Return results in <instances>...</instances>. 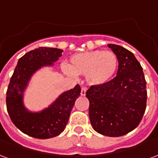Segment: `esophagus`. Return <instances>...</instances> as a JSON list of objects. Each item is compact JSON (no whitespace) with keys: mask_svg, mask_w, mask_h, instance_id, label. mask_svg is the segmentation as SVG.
<instances>
[{"mask_svg":"<svg viewBox=\"0 0 158 158\" xmlns=\"http://www.w3.org/2000/svg\"><path fill=\"white\" fill-rule=\"evenodd\" d=\"M86 90H87V88H86V87H82V88H81V92H80V95H81V96H85Z\"/></svg>","mask_w":158,"mask_h":158,"instance_id":"obj_1","label":"esophagus"}]
</instances>
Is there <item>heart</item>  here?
Returning a JSON list of instances; mask_svg holds the SVG:
<instances>
[{"instance_id": "b5f03b06", "label": "heart", "mask_w": 158, "mask_h": 158, "mask_svg": "<svg viewBox=\"0 0 158 158\" xmlns=\"http://www.w3.org/2000/svg\"><path fill=\"white\" fill-rule=\"evenodd\" d=\"M118 69V57L113 52L95 50L71 56L65 69L71 75H85L88 84L102 85L113 78Z\"/></svg>"}]
</instances>
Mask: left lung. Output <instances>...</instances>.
Instances as JSON below:
<instances>
[{"instance_id": "obj_1", "label": "left lung", "mask_w": 158, "mask_h": 158, "mask_svg": "<svg viewBox=\"0 0 158 158\" xmlns=\"http://www.w3.org/2000/svg\"><path fill=\"white\" fill-rule=\"evenodd\" d=\"M118 61L117 76L86 91L93 129L103 135H124L139 125L146 107V82L135 55L123 46L108 44Z\"/></svg>"}]
</instances>
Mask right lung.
<instances>
[{
  "instance_id": "obj_1",
  "label": "right lung",
  "mask_w": 158,
  "mask_h": 158,
  "mask_svg": "<svg viewBox=\"0 0 158 158\" xmlns=\"http://www.w3.org/2000/svg\"><path fill=\"white\" fill-rule=\"evenodd\" d=\"M62 50L39 47L19 59L10 79L6 91V108L12 123L23 133L37 139H49L64 130L76 99L80 96V86H74L59 95L48 106L39 111L28 109L24 93L37 71L53 67L62 56Z\"/></svg>"
}]
</instances>
